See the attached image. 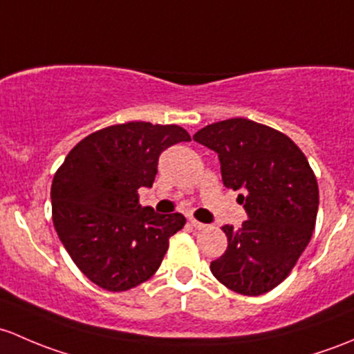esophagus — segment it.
<instances>
[{"instance_id": "esophagus-1", "label": "esophagus", "mask_w": 354, "mask_h": 354, "mask_svg": "<svg viewBox=\"0 0 354 354\" xmlns=\"http://www.w3.org/2000/svg\"><path fill=\"white\" fill-rule=\"evenodd\" d=\"M189 223L192 225V227L196 228V230H204V228L207 227V225H204V223H201V221H198V220H194V218H191V220H189Z\"/></svg>"}]
</instances>
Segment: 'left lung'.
Instances as JSON below:
<instances>
[{
    "label": "left lung",
    "mask_w": 354,
    "mask_h": 354,
    "mask_svg": "<svg viewBox=\"0 0 354 354\" xmlns=\"http://www.w3.org/2000/svg\"><path fill=\"white\" fill-rule=\"evenodd\" d=\"M194 141L218 153L227 189H242L249 220L221 230L228 247L211 262L235 293L259 297L283 283L312 239L319 185L304 151L281 131L243 118L213 122Z\"/></svg>",
    "instance_id": "1"
}]
</instances>
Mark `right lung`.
I'll list each match as a JSON object with an SVG mask.
<instances>
[{
    "label": "right lung",
    "mask_w": 354,
    "mask_h": 354,
    "mask_svg": "<svg viewBox=\"0 0 354 354\" xmlns=\"http://www.w3.org/2000/svg\"><path fill=\"white\" fill-rule=\"evenodd\" d=\"M191 141L177 124L131 121L83 138L57 169L50 187L53 223L76 268L97 286L126 291L162 264L180 213L141 207L138 189L151 187L165 148Z\"/></svg>",
    "instance_id": "add662e5"
}]
</instances>
